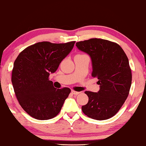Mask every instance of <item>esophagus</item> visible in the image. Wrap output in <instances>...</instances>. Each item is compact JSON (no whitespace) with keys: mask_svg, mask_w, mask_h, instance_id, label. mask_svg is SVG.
Masks as SVG:
<instances>
[{"mask_svg":"<svg viewBox=\"0 0 146 146\" xmlns=\"http://www.w3.org/2000/svg\"><path fill=\"white\" fill-rule=\"evenodd\" d=\"M72 94L76 96V95H78L80 92H76V91H72Z\"/></svg>","mask_w":146,"mask_h":146,"instance_id":"34e87169","label":"esophagus"}]
</instances>
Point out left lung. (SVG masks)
Here are the masks:
<instances>
[{
    "label": "left lung",
    "instance_id": "obj_1",
    "mask_svg": "<svg viewBox=\"0 0 146 146\" xmlns=\"http://www.w3.org/2000/svg\"><path fill=\"white\" fill-rule=\"evenodd\" d=\"M78 48L90 56L93 77L100 85L98 92L86 91L87 104L82 106L84 114L96 120L113 117L128 96L131 84L129 60L117 44L99 38H91L76 44Z\"/></svg>",
    "mask_w": 146,
    "mask_h": 146
}]
</instances>
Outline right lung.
<instances>
[{"label": "right lung", "mask_w": 146, "mask_h": 146, "mask_svg": "<svg viewBox=\"0 0 146 146\" xmlns=\"http://www.w3.org/2000/svg\"><path fill=\"white\" fill-rule=\"evenodd\" d=\"M75 42H38L24 50L15 60L12 72L14 90L20 105L34 118H53L61 110L71 90L55 88L48 77L57 70Z\"/></svg>", "instance_id": "1"}]
</instances>
